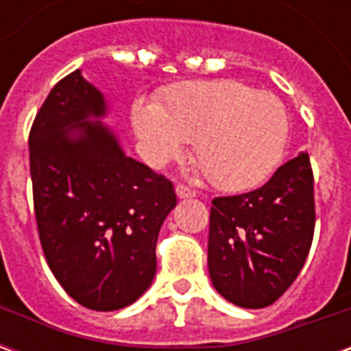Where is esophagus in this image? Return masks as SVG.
Wrapping results in <instances>:
<instances>
[{"label":"esophagus","mask_w":351,"mask_h":351,"mask_svg":"<svg viewBox=\"0 0 351 351\" xmlns=\"http://www.w3.org/2000/svg\"><path fill=\"white\" fill-rule=\"evenodd\" d=\"M176 195L180 199H188V197H193L195 195V191L191 190V188H188V186H184V184H176Z\"/></svg>","instance_id":"esophagus-1"}]
</instances>
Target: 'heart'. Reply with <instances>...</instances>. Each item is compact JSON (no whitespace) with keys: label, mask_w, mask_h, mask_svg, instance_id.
<instances>
[{"label":"heart","mask_w":351,"mask_h":351,"mask_svg":"<svg viewBox=\"0 0 351 351\" xmlns=\"http://www.w3.org/2000/svg\"><path fill=\"white\" fill-rule=\"evenodd\" d=\"M133 125L148 160L161 165L193 143V160L221 190H244L271 173L286 148V107L272 93L237 80H190L137 101Z\"/></svg>","instance_id":"obj_1"}]
</instances>
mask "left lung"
Listing matches in <instances>:
<instances>
[{"label": "left lung", "mask_w": 351, "mask_h": 351, "mask_svg": "<svg viewBox=\"0 0 351 351\" xmlns=\"http://www.w3.org/2000/svg\"><path fill=\"white\" fill-rule=\"evenodd\" d=\"M314 223V173L306 152L276 169L258 190L214 197L208 272L218 293L243 308H265L280 299L306 261Z\"/></svg>", "instance_id": "8db88e82"}]
</instances>
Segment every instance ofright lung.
<instances>
[{
    "mask_svg": "<svg viewBox=\"0 0 351 351\" xmlns=\"http://www.w3.org/2000/svg\"><path fill=\"white\" fill-rule=\"evenodd\" d=\"M97 88L69 73L29 131L37 231L50 271L69 297L110 312L135 302L156 274V243L175 208L173 182L128 158L99 120Z\"/></svg>",
    "mask_w": 351,
    "mask_h": 351,
    "instance_id": "1",
    "label": "right lung"
}]
</instances>
